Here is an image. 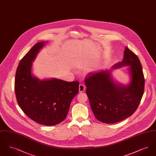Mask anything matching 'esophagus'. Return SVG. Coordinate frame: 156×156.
I'll list each match as a JSON object with an SVG mask.
<instances>
[{
    "label": "esophagus",
    "instance_id": "esophagus-1",
    "mask_svg": "<svg viewBox=\"0 0 156 156\" xmlns=\"http://www.w3.org/2000/svg\"><path fill=\"white\" fill-rule=\"evenodd\" d=\"M85 89V86L82 83L80 84V85H79V92H82L84 91Z\"/></svg>",
    "mask_w": 156,
    "mask_h": 156
}]
</instances>
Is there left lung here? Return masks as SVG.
Listing matches in <instances>:
<instances>
[{
    "mask_svg": "<svg viewBox=\"0 0 156 156\" xmlns=\"http://www.w3.org/2000/svg\"><path fill=\"white\" fill-rule=\"evenodd\" d=\"M130 66L132 81L127 86L115 83L110 71L86 75V93L96 119L112 124L132 115L140 103L144 89V77L138 57L126 47L123 61L113 68Z\"/></svg>",
    "mask_w": 156,
    "mask_h": 156,
    "instance_id": "1",
    "label": "left lung"
}]
</instances>
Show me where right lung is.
Here are the masks:
<instances>
[{"label": "right lung", "instance_id": "1", "mask_svg": "<svg viewBox=\"0 0 156 156\" xmlns=\"http://www.w3.org/2000/svg\"><path fill=\"white\" fill-rule=\"evenodd\" d=\"M44 43L36 44L20 60L15 76V94L19 106L29 118L54 126L66 118L71 102L78 93L79 82L40 81L32 75V62Z\"/></svg>", "mask_w": 156, "mask_h": 156}]
</instances>
